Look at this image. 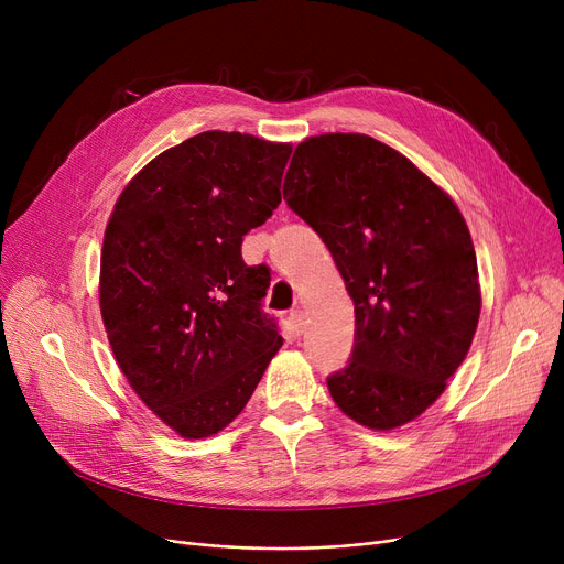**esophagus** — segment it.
I'll list each match as a JSON object with an SVG mask.
<instances>
[{
	"label": "esophagus",
	"instance_id": "34e87169",
	"mask_svg": "<svg viewBox=\"0 0 564 564\" xmlns=\"http://www.w3.org/2000/svg\"><path fill=\"white\" fill-rule=\"evenodd\" d=\"M304 324H306V317H304V313L302 311H294V313H290V327H292V332L294 334H302L304 332Z\"/></svg>",
	"mask_w": 564,
	"mask_h": 564
}]
</instances>
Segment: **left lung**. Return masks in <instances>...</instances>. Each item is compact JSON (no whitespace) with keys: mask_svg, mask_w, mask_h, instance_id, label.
<instances>
[{"mask_svg":"<svg viewBox=\"0 0 564 564\" xmlns=\"http://www.w3.org/2000/svg\"><path fill=\"white\" fill-rule=\"evenodd\" d=\"M283 198L354 302L349 364L327 377L334 402L370 430L419 419L478 329V260L459 207L391 145L354 132L294 148Z\"/></svg>","mask_w":564,"mask_h":564,"instance_id":"left-lung-1","label":"left lung"}]
</instances>
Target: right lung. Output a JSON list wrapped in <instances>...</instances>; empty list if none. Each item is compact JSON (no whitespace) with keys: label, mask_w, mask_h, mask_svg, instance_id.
I'll list each match as a JSON object with an SVG mask.
<instances>
[{"label":"right lung","mask_w":564,"mask_h":564,"mask_svg":"<svg viewBox=\"0 0 564 564\" xmlns=\"http://www.w3.org/2000/svg\"><path fill=\"white\" fill-rule=\"evenodd\" d=\"M290 143L200 132L148 162L107 221L100 313L130 387L183 438L224 430L283 345L242 237L281 203Z\"/></svg>","instance_id":"add662e5"}]
</instances>
